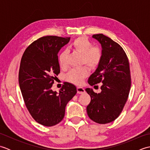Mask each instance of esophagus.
I'll use <instances>...</instances> for the list:
<instances>
[{"mask_svg":"<svg viewBox=\"0 0 150 150\" xmlns=\"http://www.w3.org/2000/svg\"><path fill=\"white\" fill-rule=\"evenodd\" d=\"M77 93L79 94H82V93H85L84 89L83 88H81V87H77Z\"/></svg>","mask_w":150,"mask_h":150,"instance_id":"esophagus-1","label":"esophagus"}]
</instances>
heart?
Masks as SVG:
<instances>
[{
  "label": "heart",
  "instance_id": "1",
  "mask_svg": "<svg viewBox=\"0 0 150 150\" xmlns=\"http://www.w3.org/2000/svg\"><path fill=\"white\" fill-rule=\"evenodd\" d=\"M69 48L75 52L81 54V63L85 64L90 68H95L100 63L102 58L101 50L97 46H93V44L87 38L81 37L75 39ZM68 53L66 50L63 51L59 56L60 67L65 69L68 66ZM88 75V69L86 66L80 68H73L67 73L66 79L70 83L80 85L83 80Z\"/></svg>",
  "mask_w": 150,
  "mask_h": 150
}]
</instances>
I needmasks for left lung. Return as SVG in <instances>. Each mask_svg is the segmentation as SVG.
Here are the masks:
<instances>
[{
	"label": "left lung",
	"instance_id": "left-lung-1",
	"mask_svg": "<svg viewBox=\"0 0 150 150\" xmlns=\"http://www.w3.org/2000/svg\"><path fill=\"white\" fill-rule=\"evenodd\" d=\"M103 47L98 66L88 79V84L102 83L101 92L86 89L91 101L87 106L88 117L98 124L113 122L122 112L129 96L131 75L128 57L119 44L99 33L93 35Z\"/></svg>",
	"mask_w": 150,
	"mask_h": 150
}]
</instances>
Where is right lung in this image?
<instances>
[{
    "label": "right lung",
    "mask_w": 150,
    "mask_h": 150,
    "mask_svg": "<svg viewBox=\"0 0 150 150\" xmlns=\"http://www.w3.org/2000/svg\"><path fill=\"white\" fill-rule=\"evenodd\" d=\"M70 37L45 36L35 40L22 55L18 82L25 105L37 122L44 126L59 123L66 104L77 93V88L64 82L59 93L52 88L60 73L58 52Z\"/></svg>",
    "instance_id": "right-lung-1"
}]
</instances>
